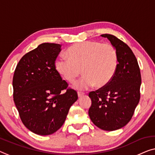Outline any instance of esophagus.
I'll return each instance as SVG.
<instances>
[{
	"mask_svg": "<svg viewBox=\"0 0 155 155\" xmlns=\"http://www.w3.org/2000/svg\"><path fill=\"white\" fill-rule=\"evenodd\" d=\"M84 93H83V92H80V91H78V97H81V96H82L83 95H84Z\"/></svg>",
	"mask_w": 155,
	"mask_h": 155,
	"instance_id": "1",
	"label": "esophagus"
}]
</instances>
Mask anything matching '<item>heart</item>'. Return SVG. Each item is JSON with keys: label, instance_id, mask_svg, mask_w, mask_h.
I'll use <instances>...</instances> for the list:
<instances>
[{"label": "heart", "instance_id": "obj_1", "mask_svg": "<svg viewBox=\"0 0 155 155\" xmlns=\"http://www.w3.org/2000/svg\"><path fill=\"white\" fill-rule=\"evenodd\" d=\"M68 57L56 59L57 72L69 82H73L82 72V78L75 84L80 90L96 86L104 87L111 81L117 69V52L113 45L97 41H85L71 46Z\"/></svg>", "mask_w": 155, "mask_h": 155}]
</instances>
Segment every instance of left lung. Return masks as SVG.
I'll return each instance as SVG.
<instances>
[{
    "instance_id": "1",
    "label": "left lung",
    "mask_w": 155,
    "mask_h": 155,
    "mask_svg": "<svg viewBox=\"0 0 155 155\" xmlns=\"http://www.w3.org/2000/svg\"><path fill=\"white\" fill-rule=\"evenodd\" d=\"M117 52L118 66L109 84L89 94L91 105L89 116L96 127L115 131L127 125L140 100L141 75L131 48L115 35L103 34Z\"/></svg>"
}]
</instances>
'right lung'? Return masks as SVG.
<instances>
[{
    "instance_id": "1",
    "label": "right lung",
    "mask_w": 155,
    "mask_h": 155,
    "mask_svg": "<svg viewBox=\"0 0 155 155\" xmlns=\"http://www.w3.org/2000/svg\"><path fill=\"white\" fill-rule=\"evenodd\" d=\"M61 45L40 44L18 63L13 76V98L21 122L38 135L52 134L62 127L78 100L54 67ZM63 90H66L64 93Z\"/></svg>"
}]
</instances>
